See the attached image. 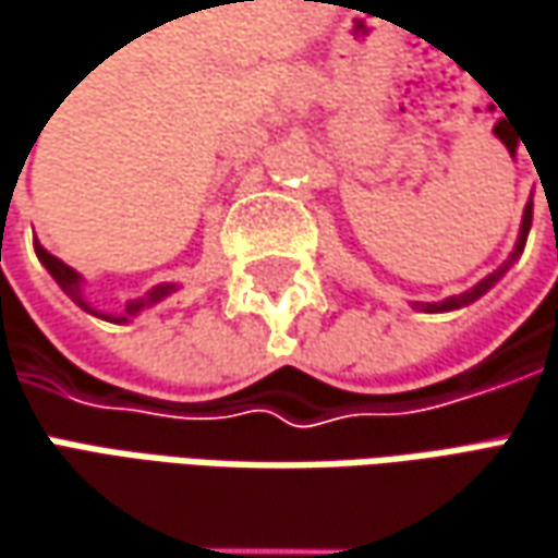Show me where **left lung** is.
Here are the masks:
<instances>
[{
	"instance_id": "obj_1",
	"label": "left lung",
	"mask_w": 558,
	"mask_h": 558,
	"mask_svg": "<svg viewBox=\"0 0 558 558\" xmlns=\"http://www.w3.org/2000/svg\"><path fill=\"white\" fill-rule=\"evenodd\" d=\"M531 218H534V203H527V206H524V218H521V233H519V243H515V253L509 255V262H506L499 271H494L490 278L481 280L477 287H472V290H469V293H462V296H449V300H444V303H424V305L418 303L422 305V312H449V308L469 305V303H474L477 296H484V293H487V290H490V287H494V283H497V280L502 278L506 271H509V265H512V262H515V258L524 253V240H527V231H531Z\"/></svg>"
}]
</instances>
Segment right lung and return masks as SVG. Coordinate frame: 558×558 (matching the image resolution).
<instances>
[{"label": "right lung", "mask_w": 558, "mask_h": 558, "mask_svg": "<svg viewBox=\"0 0 558 558\" xmlns=\"http://www.w3.org/2000/svg\"><path fill=\"white\" fill-rule=\"evenodd\" d=\"M34 250H37L39 262L46 265V271H49L52 278L59 280L61 290H64V293H68V296H71L74 303L81 305V308H86V312H93V308H89V305L84 303V296H81V275H77L74 268H68V265H64L61 258H56V255H52V253H46V250H43L39 243H37V246H34ZM171 290H174L171 283H165V287H156V290H153V293H149L146 300H136V303H128V312H124L121 318H114V322H128V315H136V312H140V308H143V305H146V303H158V300H161V296H168ZM93 315H96V312H93ZM102 318H106V322H111V315H102Z\"/></svg>", "instance_id": "right-lung-1"}]
</instances>
